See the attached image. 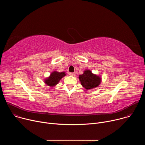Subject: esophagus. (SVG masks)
Masks as SVG:
<instances>
[{"label": "esophagus", "instance_id": "esophagus-1", "mask_svg": "<svg viewBox=\"0 0 145 145\" xmlns=\"http://www.w3.org/2000/svg\"><path fill=\"white\" fill-rule=\"evenodd\" d=\"M69 75L71 76H76V72H71L69 73Z\"/></svg>", "mask_w": 145, "mask_h": 145}]
</instances>
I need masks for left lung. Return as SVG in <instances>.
Wrapping results in <instances>:
<instances>
[{"instance_id":"1","label":"left lung","mask_w":145,"mask_h":145,"mask_svg":"<svg viewBox=\"0 0 145 145\" xmlns=\"http://www.w3.org/2000/svg\"><path fill=\"white\" fill-rule=\"evenodd\" d=\"M81 84L86 89H90L97 87L101 82V78L93 74L91 71L86 70L82 74L78 77Z\"/></svg>"}]
</instances>
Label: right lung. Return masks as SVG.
<instances>
[{
  "mask_svg": "<svg viewBox=\"0 0 145 145\" xmlns=\"http://www.w3.org/2000/svg\"><path fill=\"white\" fill-rule=\"evenodd\" d=\"M66 74L65 72H58L54 71L50 74V76L45 80L46 84L50 87H53L58 84L59 80L65 76Z\"/></svg>",
  "mask_w": 145,
  "mask_h": 145,
  "instance_id": "add662e5",
  "label": "right lung"
}]
</instances>
